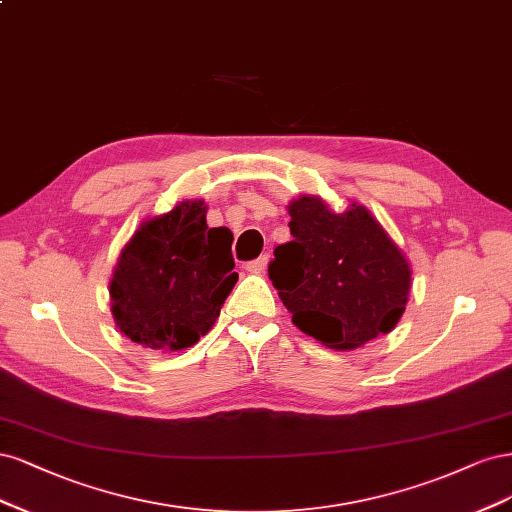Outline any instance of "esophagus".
<instances>
[{"instance_id": "34e87169", "label": "esophagus", "mask_w": 512, "mask_h": 512, "mask_svg": "<svg viewBox=\"0 0 512 512\" xmlns=\"http://www.w3.org/2000/svg\"><path fill=\"white\" fill-rule=\"evenodd\" d=\"M266 266H268V255H261V257L246 263V270H249L251 274H263L266 272Z\"/></svg>"}]
</instances>
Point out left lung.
Returning a JSON list of instances; mask_svg holds the SVG:
<instances>
[{
	"mask_svg": "<svg viewBox=\"0 0 512 512\" xmlns=\"http://www.w3.org/2000/svg\"><path fill=\"white\" fill-rule=\"evenodd\" d=\"M293 240L274 249L272 285L304 334L336 351L389 334L410 291V266L368 208L334 212L317 195L287 206Z\"/></svg>",
	"mask_w": 512,
	"mask_h": 512,
	"instance_id": "1",
	"label": "left lung"
}]
</instances>
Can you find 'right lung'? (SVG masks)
<instances>
[{
    "label": "right lung",
    "mask_w": 512,
    "mask_h": 512,
    "mask_svg": "<svg viewBox=\"0 0 512 512\" xmlns=\"http://www.w3.org/2000/svg\"><path fill=\"white\" fill-rule=\"evenodd\" d=\"M208 227L206 204L185 200L146 219L110 280L114 323L144 349L180 351L206 336L232 293V244Z\"/></svg>",
    "instance_id": "add662e5"
}]
</instances>
